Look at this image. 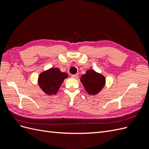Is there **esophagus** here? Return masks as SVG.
I'll list each match as a JSON object with an SVG mask.
<instances>
[{"instance_id":"1","label":"esophagus","mask_w":149,"mask_h":149,"mask_svg":"<svg viewBox=\"0 0 149 149\" xmlns=\"http://www.w3.org/2000/svg\"><path fill=\"white\" fill-rule=\"evenodd\" d=\"M78 74H72V75H71V78H78Z\"/></svg>"}]
</instances>
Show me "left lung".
I'll return each mask as SVG.
<instances>
[{
	"label": "left lung",
	"mask_w": 149,
	"mask_h": 149,
	"mask_svg": "<svg viewBox=\"0 0 149 149\" xmlns=\"http://www.w3.org/2000/svg\"><path fill=\"white\" fill-rule=\"evenodd\" d=\"M81 82L89 94L100 92L105 84V78L92 70H89L81 77Z\"/></svg>",
	"instance_id": "left-lung-1"
}]
</instances>
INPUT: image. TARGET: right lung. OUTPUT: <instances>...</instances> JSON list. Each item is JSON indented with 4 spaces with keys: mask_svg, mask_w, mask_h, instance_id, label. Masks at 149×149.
<instances>
[{
    "mask_svg": "<svg viewBox=\"0 0 149 149\" xmlns=\"http://www.w3.org/2000/svg\"><path fill=\"white\" fill-rule=\"evenodd\" d=\"M67 77L66 73H61L58 68H52L39 75L38 84L46 94H56Z\"/></svg>",
    "mask_w": 149,
    "mask_h": 149,
    "instance_id": "obj_1",
    "label": "right lung"
}]
</instances>
